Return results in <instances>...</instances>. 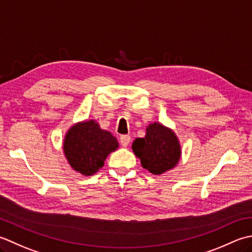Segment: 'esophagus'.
Listing matches in <instances>:
<instances>
[{
  "mask_svg": "<svg viewBox=\"0 0 252 252\" xmlns=\"http://www.w3.org/2000/svg\"><path fill=\"white\" fill-rule=\"evenodd\" d=\"M120 142H121V145L123 147H127L128 145H129V142H130V137L128 136V135H123L120 138Z\"/></svg>",
  "mask_w": 252,
  "mask_h": 252,
  "instance_id": "obj_1",
  "label": "esophagus"
}]
</instances>
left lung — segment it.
<instances>
[{
    "instance_id": "left-lung-1",
    "label": "left lung",
    "mask_w": 252,
    "mask_h": 252,
    "mask_svg": "<svg viewBox=\"0 0 252 252\" xmlns=\"http://www.w3.org/2000/svg\"><path fill=\"white\" fill-rule=\"evenodd\" d=\"M131 149L140 158L142 167L153 175H161L174 168L182 157V147L176 133L158 122L149 124L146 136L136 138Z\"/></svg>"
}]
</instances>
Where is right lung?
Listing matches in <instances>:
<instances>
[{
	"label": "right lung",
	"mask_w": 252,
	"mask_h": 252,
	"mask_svg": "<svg viewBox=\"0 0 252 252\" xmlns=\"http://www.w3.org/2000/svg\"><path fill=\"white\" fill-rule=\"evenodd\" d=\"M119 141L109 130L102 129L94 120L74 124L66 131L63 141L64 156L70 167L84 176H91L104 165Z\"/></svg>",
	"instance_id": "right-lung-1"
}]
</instances>
